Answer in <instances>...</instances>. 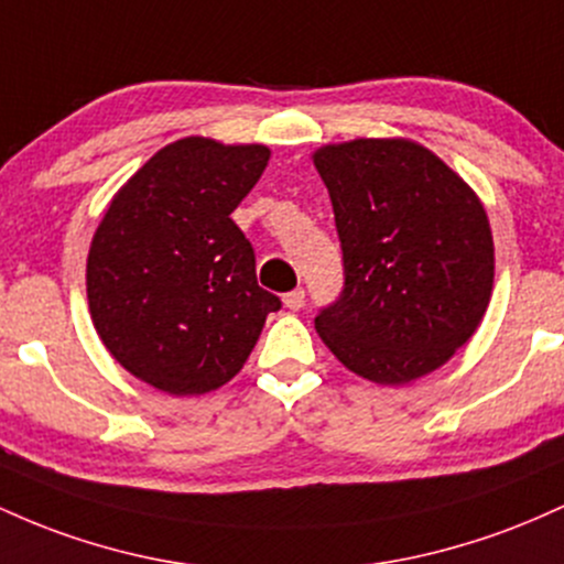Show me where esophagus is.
Masks as SVG:
<instances>
[{
	"mask_svg": "<svg viewBox=\"0 0 564 564\" xmlns=\"http://www.w3.org/2000/svg\"><path fill=\"white\" fill-rule=\"evenodd\" d=\"M282 303L290 308V312H299V308H303V303H306V293H303V288L290 290V293L282 295Z\"/></svg>",
	"mask_w": 564,
	"mask_h": 564,
	"instance_id": "1",
	"label": "esophagus"
}]
</instances>
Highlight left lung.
Here are the masks:
<instances>
[{
  "label": "left lung",
  "instance_id": "left-lung-1",
  "mask_svg": "<svg viewBox=\"0 0 564 564\" xmlns=\"http://www.w3.org/2000/svg\"><path fill=\"white\" fill-rule=\"evenodd\" d=\"M330 192L344 293L314 319L351 372L404 386L477 333L496 276L487 213L434 151L408 138H354L312 154Z\"/></svg>",
  "mask_w": 564,
  "mask_h": 564
}]
</instances>
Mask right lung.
<instances>
[{"instance_id": "right-lung-1", "label": "right lung", "mask_w": 564, "mask_h": 564, "mask_svg": "<svg viewBox=\"0 0 564 564\" xmlns=\"http://www.w3.org/2000/svg\"><path fill=\"white\" fill-rule=\"evenodd\" d=\"M269 156L263 143H167L113 194L93 234L95 333L130 376L164 394L229 383L282 306L258 284L256 252L231 220Z\"/></svg>"}]
</instances>
